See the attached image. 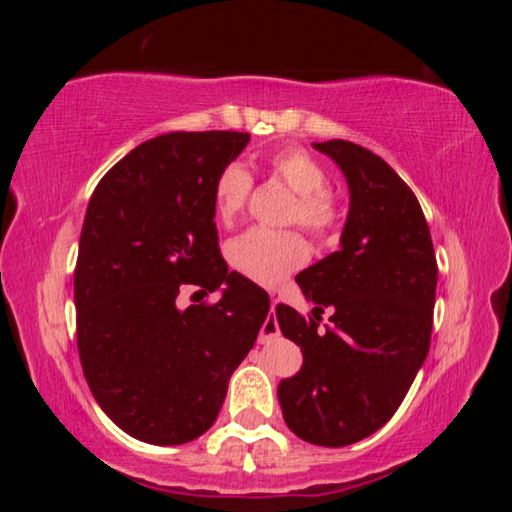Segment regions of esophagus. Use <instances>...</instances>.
Instances as JSON below:
<instances>
[{
	"label": "esophagus",
	"instance_id": "1",
	"mask_svg": "<svg viewBox=\"0 0 512 512\" xmlns=\"http://www.w3.org/2000/svg\"><path fill=\"white\" fill-rule=\"evenodd\" d=\"M277 336H280V327H277L275 311H273V314L266 316L262 329H259V343H271L277 339Z\"/></svg>",
	"mask_w": 512,
	"mask_h": 512
}]
</instances>
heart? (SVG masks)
Here are the masks:
<instances>
[{"label": "heart", "mask_w": 512, "mask_h": 512, "mask_svg": "<svg viewBox=\"0 0 512 512\" xmlns=\"http://www.w3.org/2000/svg\"><path fill=\"white\" fill-rule=\"evenodd\" d=\"M268 167L296 192L289 221L305 225L314 235H327L339 223V205L327 192V176L320 164L302 149H282L268 158ZM253 178L244 164L232 162L214 183V210L230 223L246 210ZM230 262L237 271L266 287H275L307 262L309 246L296 230L253 228L230 244Z\"/></svg>", "instance_id": "1"}]
</instances>
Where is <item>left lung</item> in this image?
Wrapping results in <instances>:
<instances>
[{
	"label": "left lung",
	"mask_w": 512,
	"mask_h": 512,
	"mask_svg": "<svg viewBox=\"0 0 512 512\" xmlns=\"http://www.w3.org/2000/svg\"><path fill=\"white\" fill-rule=\"evenodd\" d=\"M348 180L341 248L296 275L311 316L275 307L302 368L277 386L287 427L320 447L359 443L393 418L429 352L438 266L409 185L368 149L314 142ZM333 323L317 332L319 314Z\"/></svg>",
	"instance_id": "1"
}]
</instances>
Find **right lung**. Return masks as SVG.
I'll list each match as a JSON object with an SVG mask.
<instances>
[{
    "instance_id": "add662e5",
    "label": "right lung",
    "mask_w": 512,
    "mask_h": 512,
    "mask_svg": "<svg viewBox=\"0 0 512 512\" xmlns=\"http://www.w3.org/2000/svg\"><path fill=\"white\" fill-rule=\"evenodd\" d=\"M248 133H167L124 155L85 212L74 271L76 343L103 413L142 443L183 445L212 427L255 345L268 293L219 253L214 183ZM192 283L214 306L177 307Z\"/></svg>"
}]
</instances>
